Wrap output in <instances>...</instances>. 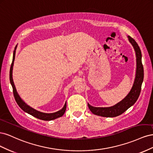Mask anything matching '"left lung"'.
Returning a JSON list of instances; mask_svg holds the SVG:
<instances>
[{"label": "left lung", "instance_id": "1", "mask_svg": "<svg viewBox=\"0 0 153 153\" xmlns=\"http://www.w3.org/2000/svg\"><path fill=\"white\" fill-rule=\"evenodd\" d=\"M129 41L135 49L137 58L136 75L131 91L120 102L110 107H94L88 103L89 110L92 114L106 117H114L122 114L135 103L139 97L141 86L143 80V68L142 63V53L135 39L128 36Z\"/></svg>", "mask_w": 153, "mask_h": 153}]
</instances>
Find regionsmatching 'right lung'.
Segmentation results:
<instances>
[{
  "label": "right lung",
  "instance_id": "1",
  "mask_svg": "<svg viewBox=\"0 0 153 153\" xmlns=\"http://www.w3.org/2000/svg\"><path fill=\"white\" fill-rule=\"evenodd\" d=\"M16 47H17V45L15 47V50H14V52H13V61H12L11 65L10 72V83H11V84L13 87L14 97H15V99L16 101L17 104L24 111V112L28 113L29 114L32 115V116H34L36 118L39 119L43 120V121H51V120H53V119H55L58 117L62 116L65 113V111L66 109V102L65 103V104H64V106H63V108L61 110H60L59 111H57V112H54V113L47 114V113L39 112V111H38V110L31 108L30 106L27 105L24 102V101L21 99L20 96L18 95V92L16 91V87L15 86V84H14L13 80V64H14V61H15V53H16Z\"/></svg>",
  "mask_w": 153,
  "mask_h": 153
}]
</instances>
